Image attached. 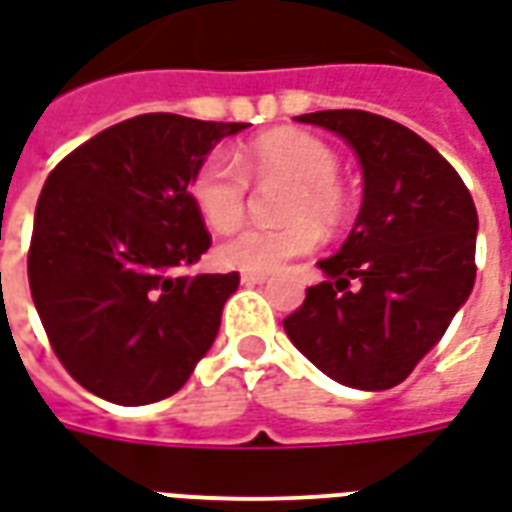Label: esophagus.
I'll return each mask as SVG.
<instances>
[{
    "mask_svg": "<svg viewBox=\"0 0 512 512\" xmlns=\"http://www.w3.org/2000/svg\"><path fill=\"white\" fill-rule=\"evenodd\" d=\"M266 279L268 274H263V271H244V274H241V282H244V285H263Z\"/></svg>",
    "mask_w": 512,
    "mask_h": 512,
    "instance_id": "1",
    "label": "esophagus"
}]
</instances>
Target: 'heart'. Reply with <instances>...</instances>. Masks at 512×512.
I'll return each mask as SVG.
<instances>
[{
    "instance_id": "obj_1",
    "label": "heart",
    "mask_w": 512,
    "mask_h": 512,
    "mask_svg": "<svg viewBox=\"0 0 512 512\" xmlns=\"http://www.w3.org/2000/svg\"><path fill=\"white\" fill-rule=\"evenodd\" d=\"M340 156L321 136L279 128L255 136L235 153V161L208 156L189 180V197L202 222L227 233L241 224L249 200V180H288L279 197L282 224H252L219 246V263L241 271H274L293 257L310 255L323 230H337L348 213V194L340 183Z\"/></svg>"
}]
</instances>
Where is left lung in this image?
Returning <instances> with one entry per match:
<instances>
[{"label":"left lung","mask_w":512,"mask_h":512,"mask_svg":"<svg viewBox=\"0 0 512 512\" xmlns=\"http://www.w3.org/2000/svg\"><path fill=\"white\" fill-rule=\"evenodd\" d=\"M354 147L365 200L340 252L318 263L282 321L290 343L326 376L356 389H392L439 343L474 288L477 211L436 147L389 117L329 109L296 117Z\"/></svg>","instance_id":"left-lung-1"}]
</instances>
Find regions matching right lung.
<instances>
[{"mask_svg":"<svg viewBox=\"0 0 512 512\" xmlns=\"http://www.w3.org/2000/svg\"><path fill=\"white\" fill-rule=\"evenodd\" d=\"M246 123L153 112L87 139L51 169L27 271L54 354L117 406L175 395L216 340L238 274H189L211 235L191 172Z\"/></svg>","mask_w":512,"mask_h":512,"instance_id":"add662e5","label":"right lung"}]
</instances>
